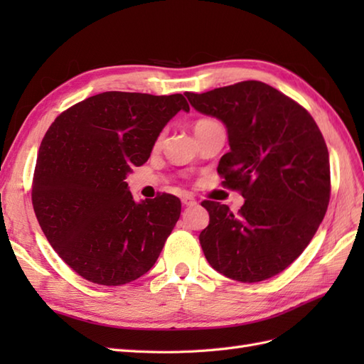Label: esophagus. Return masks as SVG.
Instances as JSON below:
<instances>
[{
  "mask_svg": "<svg viewBox=\"0 0 364 364\" xmlns=\"http://www.w3.org/2000/svg\"><path fill=\"white\" fill-rule=\"evenodd\" d=\"M181 202H183L184 206H196L197 205V200L192 196H183Z\"/></svg>",
  "mask_w": 364,
  "mask_h": 364,
  "instance_id": "34e87169",
  "label": "esophagus"
}]
</instances>
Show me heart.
<instances>
[{"mask_svg":"<svg viewBox=\"0 0 364 364\" xmlns=\"http://www.w3.org/2000/svg\"><path fill=\"white\" fill-rule=\"evenodd\" d=\"M218 122H213V120H198L196 123V128H200V127H210V125H215Z\"/></svg>","mask_w":364,"mask_h":364,"instance_id":"heart-1","label":"heart"}]
</instances>
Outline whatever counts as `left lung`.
<instances>
[{"instance_id": "1", "label": "left lung", "mask_w": 364, "mask_h": 364, "mask_svg": "<svg viewBox=\"0 0 364 364\" xmlns=\"http://www.w3.org/2000/svg\"><path fill=\"white\" fill-rule=\"evenodd\" d=\"M184 95L225 125L230 151L218 172L245 198L237 214L202 203L210 213L198 236L205 257L231 280H267L299 258L326 215L330 159L321 129L306 109L261 81Z\"/></svg>"}]
</instances>
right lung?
<instances>
[{
    "mask_svg": "<svg viewBox=\"0 0 364 364\" xmlns=\"http://www.w3.org/2000/svg\"><path fill=\"white\" fill-rule=\"evenodd\" d=\"M180 111L189 112L181 94L103 92L64 111L46 131L34 213L53 249L86 280L127 284L156 262L181 202L170 194L134 202L125 180Z\"/></svg>",
    "mask_w": 364,
    "mask_h": 364,
    "instance_id": "right-lung-1",
    "label": "right lung"
}]
</instances>
